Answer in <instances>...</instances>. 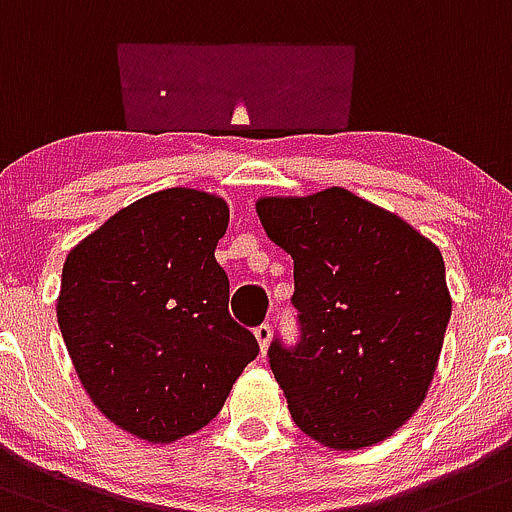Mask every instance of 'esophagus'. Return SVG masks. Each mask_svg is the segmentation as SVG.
Returning <instances> with one entry per match:
<instances>
[{
    "mask_svg": "<svg viewBox=\"0 0 512 512\" xmlns=\"http://www.w3.org/2000/svg\"><path fill=\"white\" fill-rule=\"evenodd\" d=\"M255 336H257V344H260V349L265 352L267 344H270V339H273V329H270V324H260L255 329Z\"/></svg>",
    "mask_w": 512,
    "mask_h": 512,
    "instance_id": "1",
    "label": "esophagus"
}]
</instances>
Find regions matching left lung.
Listing matches in <instances>:
<instances>
[{"label": "left lung", "instance_id": "8db88e82", "mask_svg": "<svg viewBox=\"0 0 512 512\" xmlns=\"http://www.w3.org/2000/svg\"><path fill=\"white\" fill-rule=\"evenodd\" d=\"M257 216L293 257L301 339L267 349L303 434L362 449L403 426L434 380L451 316L439 247L347 188L265 196Z\"/></svg>", "mask_w": 512, "mask_h": 512}]
</instances>
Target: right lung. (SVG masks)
Masks as SVG:
<instances>
[{"instance_id":"obj_1","label":"right lung","mask_w":512,"mask_h":512,"mask_svg":"<svg viewBox=\"0 0 512 512\" xmlns=\"http://www.w3.org/2000/svg\"><path fill=\"white\" fill-rule=\"evenodd\" d=\"M227 201L165 188L109 216L66 257L58 326L114 426L150 444L204 428L260 347L229 316L216 242Z\"/></svg>"}]
</instances>
